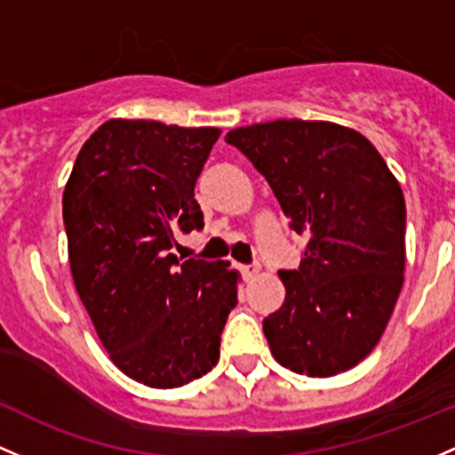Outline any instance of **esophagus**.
I'll list each match as a JSON object with an SVG mask.
<instances>
[{
    "label": "esophagus",
    "instance_id": "1",
    "mask_svg": "<svg viewBox=\"0 0 455 455\" xmlns=\"http://www.w3.org/2000/svg\"><path fill=\"white\" fill-rule=\"evenodd\" d=\"M259 269H261V266H259V263H252V266H242L243 278H254L259 274Z\"/></svg>",
    "mask_w": 455,
    "mask_h": 455
}]
</instances>
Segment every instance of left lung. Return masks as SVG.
I'll return each mask as SVG.
<instances>
[{
    "mask_svg": "<svg viewBox=\"0 0 455 455\" xmlns=\"http://www.w3.org/2000/svg\"><path fill=\"white\" fill-rule=\"evenodd\" d=\"M228 144L267 179L307 248L281 269L284 302L263 319L283 367L311 378L347 371L387 331L403 284L406 203L363 133L328 121L237 127Z\"/></svg>",
    "mask_w": 455,
    "mask_h": 455,
    "instance_id": "left-lung-1",
    "label": "left lung"
}]
</instances>
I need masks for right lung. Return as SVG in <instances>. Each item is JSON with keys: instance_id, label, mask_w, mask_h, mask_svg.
<instances>
[{"instance_id": "right-lung-1", "label": "right lung", "mask_w": 455, "mask_h": 455, "mask_svg": "<svg viewBox=\"0 0 455 455\" xmlns=\"http://www.w3.org/2000/svg\"><path fill=\"white\" fill-rule=\"evenodd\" d=\"M218 127L112 118L84 142L62 194L68 263L112 363L136 382L174 388L220 358L239 274L179 261L174 231L203 227L194 186Z\"/></svg>"}]
</instances>
